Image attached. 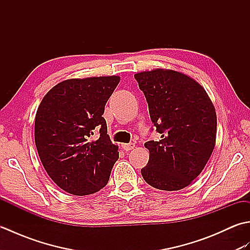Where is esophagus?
<instances>
[{
    "label": "esophagus",
    "mask_w": 250,
    "mask_h": 250,
    "mask_svg": "<svg viewBox=\"0 0 250 250\" xmlns=\"http://www.w3.org/2000/svg\"><path fill=\"white\" fill-rule=\"evenodd\" d=\"M121 147L124 148L125 151H129V150L133 149V148L135 147V144H134V143H129V144H122Z\"/></svg>",
    "instance_id": "obj_1"
}]
</instances>
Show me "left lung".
I'll return each instance as SVG.
<instances>
[{"label":"left lung","mask_w":250,"mask_h":250,"mask_svg":"<svg viewBox=\"0 0 250 250\" xmlns=\"http://www.w3.org/2000/svg\"><path fill=\"white\" fill-rule=\"evenodd\" d=\"M159 142L149 141L142 176L151 187L176 191L203 171L216 145L217 116L208 94L193 78L167 68L136 73Z\"/></svg>","instance_id":"1"}]
</instances>
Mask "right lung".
<instances>
[{"label": "right lung", "mask_w": 250, "mask_h": 250, "mask_svg": "<svg viewBox=\"0 0 250 250\" xmlns=\"http://www.w3.org/2000/svg\"><path fill=\"white\" fill-rule=\"evenodd\" d=\"M119 82L116 75L66 79L52 87L37 108V152L49 177L68 193L92 194L108 183L119 152L102 115ZM97 129L100 137L91 141Z\"/></svg>", "instance_id": "right-lung-1"}]
</instances>
